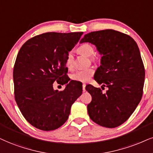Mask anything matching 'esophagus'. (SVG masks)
<instances>
[{"label":"esophagus","instance_id":"esophagus-1","mask_svg":"<svg viewBox=\"0 0 153 153\" xmlns=\"http://www.w3.org/2000/svg\"><path fill=\"white\" fill-rule=\"evenodd\" d=\"M82 87H83V91H85V87H86V84H83L82 85Z\"/></svg>","mask_w":153,"mask_h":153}]
</instances>
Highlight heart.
<instances>
[{"label":"heart","instance_id":"1","mask_svg":"<svg viewBox=\"0 0 153 153\" xmlns=\"http://www.w3.org/2000/svg\"><path fill=\"white\" fill-rule=\"evenodd\" d=\"M79 52L88 57H92L94 54V49L91 45L88 43H84L81 45L78 49ZM74 63V56L71 52L68 54L67 61H66V66L68 69H71L73 67ZM94 71L91 68H87V69L79 70L73 74L71 78L73 80L77 81L80 82H86L91 79L92 75L94 74Z\"/></svg>","mask_w":153,"mask_h":153}]
</instances>
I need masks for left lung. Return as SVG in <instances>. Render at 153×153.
Listing matches in <instances>:
<instances>
[{
  "label": "left lung",
  "mask_w": 153,
  "mask_h": 153,
  "mask_svg": "<svg viewBox=\"0 0 153 153\" xmlns=\"http://www.w3.org/2000/svg\"><path fill=\"white\" fill-rule=\"evenodd\" d=\"M84 42L95 45L101 55L94 77L108 87L103 94L90 84L86 86L92 97L88 116L103 127H118L128 119L142 98L145 69L140 50L131 37L114 30L86 34L79 42Z\"/></svg>",
  "instance_id": "8db88e82"
}]
</instances>
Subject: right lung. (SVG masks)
I'll use <instances>...</instances> for the list:
<instances>
[{
  "label": "right lung",
  "mask_w": 153,
  "mask_h": 153,
  "mask_svg": "<svg viewBox=\"0 0 153 153\" xmlns=\"http://www.w3.org/2000/svg\"><path fill=\"white\" fill-rule=\"evenodd\" d=\"M83 33H46L28 39L19 51L13 69L15 99L32 126L53 131L67 121L71 105L82 95V86L69 77L68 52ZM56 80L66 84L62 92L54 90Z\"/></svg>",
  "instance_id": "1"
}]
</instances>
